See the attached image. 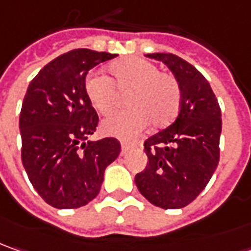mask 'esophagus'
<instances>
[{
	"instance_id": "obj_1",
	"label": "esophagus",
	"mask_w": 251,
	"mask_h": 251,
	"mask_svg": "<svg viewBox=\"0 0 251 251\" xmlns=\"http://www.w3.org/2000/svg\"><path fill=\"white\" fill-rule=\"evenodd\" d=\"M121 147H122V152H126L129 149H130V143L122 142L121 143Z\"/></svg>"
}]
</instances>
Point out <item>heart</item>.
<instances>
[{"label":"heart","mask_w":251,"mask_h":251,"mask_svg":"<svg viewBox=\"0 0 251 251\" xmlns=\"http://www.w3.org/2000/svg\"><path fill=\"white\" fill-rule=\"evenodd\" d=\"M107 76L91 74L84 80V91L90 104L100 114L107 115L117 104L118 91H127L126 111L105 118L101 129L105 134L129 139L147 126L162 127L176 117L182 91L175 76L158 72V68L137 56H126L108 66Z\"/></svg>","instance_id":"b5f03b06"}]
</instances>
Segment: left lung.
<instances>
[{
	"label": "left lung",
	"instance_id": "1",
	"mask_svg": "<svg viewBox=\"0 0 251 251\" xmlns=\"http://www.w3.org/2000/svg\"><path fill=\"white\" fill-rule=\"evenodd\" d=\"M146 56L168 66L182 101L175 122L144 142L149 164L134 182L151 204L176 210L203 192L218 167L221 108L210 83L185 59L164 52Z\"/></svg>",
	"mask_w": 251,
	"mask_h": 251
}]
</instances>
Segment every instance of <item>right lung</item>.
Here are the masks:
<instances>
[{
    "label": "right lung",
    "instance_id": "right-lung-1",
    "mask_svg": "<svg viewBox=\"0 0 251 251\" xmlns=\"http://www.w3.org/2000/svg\"><path fill=\"white\" fill-rule=\"evenodd\" d=\"M115 56L72 50L44 66L27 87L19 117L23 167L36 192L55 208H79L96 199L104 171L121 152L114 137L86 142L99 125L84 91L86 76Z\"/></svg>",
    "mask_w": 251,
    "mask_h": 251
}]
</instances>
